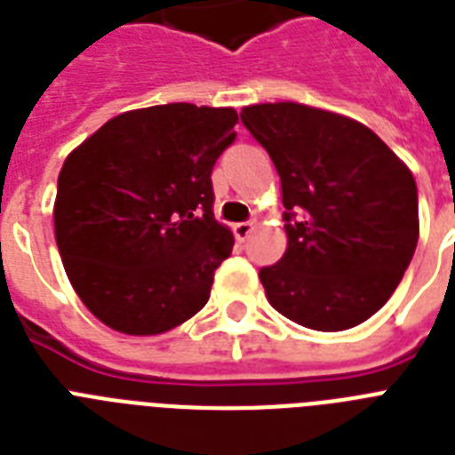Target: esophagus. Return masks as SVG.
I'll return each instance as SVG.
<instances>
[{"label": "esophagus", "instance_id": "34e87169", "mask_svg": "<svg viewBox=\"0 0 455 455\" xmlns=\"http://www.w3.org/2000/svg\"><path fill=\"white\" fill-rule=\"evenodd\" d=\"M254 231V221H240V224H234V235L235 240H247V235Z\"/></svg>", "mask_w": 455, "mask_h": 455}]
</instances>
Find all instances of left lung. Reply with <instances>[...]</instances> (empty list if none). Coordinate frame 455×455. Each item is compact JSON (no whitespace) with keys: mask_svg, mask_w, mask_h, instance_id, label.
Here are the masks:
<instances>
[{"mask_svg":"<svg viewBox=\"0 0 455 455\" xmlns=\"http://www.w3.org/2000/svg\"><path fill=\"white\" fill-rule=\"evenodd\" d=\"M240 119L268 151L287 208L285 254L259 271L268 304L317 331L369 320L419 243L411 170L367 125L330 109L264 102Z\"/></svg>","mask_w":455,"mask_h":455,"instance_id":"1","label":"left lung"}]
</instances>
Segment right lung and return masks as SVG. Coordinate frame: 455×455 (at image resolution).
<instances>
[{
    "mask_svg": "<svg viewBox=\"0 0 455 455\" xmlns=\"http://www.w3.org/2000/svg\"><path fill=\"white\" fill-rule=\"evenodd\" d=\"M234 107L131 109L65 158L55 243L74 291L114 331L154 336L208 304L234 234L212 215V165L235 140Z\"/></svg>",
    "mask_w": 455,
    "mask_h": 455,
    "instance_id": "obj_1",
    "label": "right lung"
}]
</instances>
